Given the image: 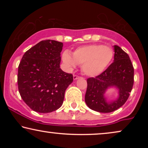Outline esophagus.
<instances>
[{
    "label": "esophagus",
    "instance_id": "obj_1",
    "mask_svg": "<svg viewBox=\"0 0 148 148\" xmlns=\"http://www.w3.org/2000/svg\"><path fill=\"white\" fill-rule=\"evenodd\" d=\"M79 77L78 75H73V79L74 80L77 79H79Z\"/></svg>",
    "mask_w": 148,
    "mask_h": 148
}]
</instances>
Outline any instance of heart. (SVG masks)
Segmentation results:
<instances>
[{
	"label": "heart",
	"mask_w": 148,
	"mask_h": 148,
	"mask_svg": "<svg viewBox=\"0 0 148 148\" xmlns=\"http://www.w3.org/2000/svg\"><path fill=\"white\" fill-rule=\"evenodd\" d=\"M114 54V50L110 46L93 44L77 48L72 56L69 52L64 51L62 58L69 69L75 67L77 64H82L83 72L87 75L94 77L104 72L110 65Z\"/></svg>",
	"instance_id": "obj_1"
}]
</instances>
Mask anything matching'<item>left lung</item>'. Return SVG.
Returning a JSON list of instances; mask_svg holds the SVG:
<instances>
[{
	"label": "left lung",
	"instance_id": "left-lung-1",
	"mask_svg": "<svg viewBox=\"0 0 148 148\" xmlns=\"http://www.w3.org/2000/svg\"><path fill=\"white\" fill-rule=\"evenodd\" d=\"M114 62L100 75L87 79L85 101L89 108L99 112H111L122 106L134 82V69L129 55L118 46H114ZM110 86L118 89L119 97L116 101L107 103L104 94Z\"/></svg>",
	"mask_w": 148,
	"mask_h": 148
}]
</instances>
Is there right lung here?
Listing matches in <instances>:
<instances>
[{
	"label": "right lung",
	"instance_id": "add662e5",
	"mask_svg": "<svg viewBox=\"0 0 148 148\" xmlns=\"http://www.w3.org/2000/svg\"><path fill=\"white\" fill-rule=\"evenodd\" d=\"M63 44L42 40L25 52L18 67L19 94L32 110L40 113L62 106L64 92L73 81L71 73L60 68Z\"/></svg>",
	"mask_w": 148,
	"mask_h": 148
}]
</instances>
